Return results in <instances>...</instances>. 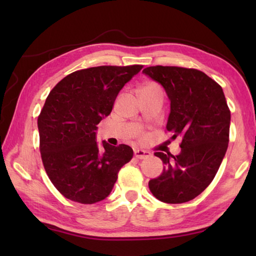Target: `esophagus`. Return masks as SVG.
Masks as SVG:
<instances>
[{
  "mask_svg": "<svg viewBox=\"0 0 256 256\" xmlns=\"http://www.w3.org/2000/svg\"><path fill=\"white\" fill-rule=\"evenodd\" d=\"M134 156L136 157V158L144 160V158H148V157H150V153L148 150H134Z\"/></svg>",
  "mask_w": 256,
  "mask_h": 256,
  "instance_id": "34e87169",
  "label": "esophagus"
}]
</instances>
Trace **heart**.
<instances>
[{"instance_id": "b5f03b06", "label": "heart", "mask_w": 256, "mask_h": 256, "mask_svg": "<svg viewBox=\"0 0 256 256\" xmlns=\"http://www.w3.org/2000/svg\"><path fill=\"white\" fill-rule=\"evenodd\" d=\"M148 86H153V84H148Z\"/></svg>"}]
</instances>
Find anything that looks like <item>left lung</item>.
I'll use <instances>...</instances> for the list:
<instances>
[{
  "label": "left lung",
  "mask_w": 256,
  "mask_h": 256,
  "mask_svg": "<svg viewBox=\"0 0 256 256\" xmlns=\"http://www.w3.org/2000/svg\"><path fill=\"white\" fill-rule=\"evenodd\" d=\"M160 82L170 100L166 125L172 138H182V152L174 156L156 152L164 162L162 175L148 187L166 204L197 197L214 180L229 143L231 113L221 86L192 68L153 66L143 70Z\"/></svg>",
  "instance_id": "obj_1"
}]
</instances>
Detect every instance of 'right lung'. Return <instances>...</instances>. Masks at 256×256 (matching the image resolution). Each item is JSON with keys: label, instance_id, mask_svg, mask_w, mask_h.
<instances>
[{"label": "right lung", "instance_id": "obj_1", "mask_svg": "<svg viewBox=\"0 0 256 256\" xmlns=\"http://www.w3.org/2000/svg\"><path fill=\"white\" fill-rule=\"evenodd\" d=\"M143 68L99 66L68 74L50 92L37 124L40 150L50 182L64 197L92 204L106 199L122 166L133 157L125 144L96 142V125L111 113L124 84Z\"/></svg>", "mask_w": 256, "mask_h": 256}]
</instances>
